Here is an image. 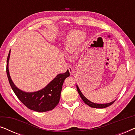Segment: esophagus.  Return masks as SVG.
Instances as JSON below:
<instances>
[{
  "instance_id": "34e87169",
  "label": "esophagus",
  "mask_w": 135,
  "mask_h": 135,
  "mask_svg": "<svg viewBox=\"0 0 135 135\" xmlns=\"http://www.w3.org/2000/svg\"><path fill=\"white\" fill-rule=\"evenodd\" d=\"M68 70H69V73H70V74H72L74 73V69L73 68V67H72V66H68Z\"/></svg>"
}]
</instances>
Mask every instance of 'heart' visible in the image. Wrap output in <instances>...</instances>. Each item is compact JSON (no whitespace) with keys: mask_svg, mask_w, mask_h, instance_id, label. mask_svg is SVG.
<instances>
[{"mask_svg":"<svg viewBox=\"0 0 135 135\" xmlns=\"http://www.w3.org/2000/svg\"><path fill=\"white\" fill-rule=\"evenodd\" d=\"M85 37V34L81 31H75L68 37L65 42L64 50L67 53H72Z\"/></svg>","mask_w":135,"mask_h":135,"instance_id":"1","label":"heart"}]
</instances>
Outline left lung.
Here are the masks:
<instances>
[{
	"mask_svg": "<svg viewBox=\"0 0 135 135\" xmlns=\"http://www.w3.org/2000/svg\"><path fill=\"white\" fill-rule=\"evenodd\" d=\"M76 87H77V91H78V93L79 94V95H80V97H81V98L82 99V100L84 101V103H85L86 104H87L88 106H89L90 107H91V108H99V109L105 108H107V107L110 106V105L113 104V103H114V101H115V100H114L113 101H112V102L109 103H104V104H98V103H93V102H91V101L88 100V99L86 98L85 97L84 95H83L82 93L80 91V90L79 89L78 85H77V84H76Z\"/></svg>",
	"mask_w": 135,
	"mask_h": 135,
	"instance_id": "left-lung-1",
	"label": "left lung"
}]
</instances>
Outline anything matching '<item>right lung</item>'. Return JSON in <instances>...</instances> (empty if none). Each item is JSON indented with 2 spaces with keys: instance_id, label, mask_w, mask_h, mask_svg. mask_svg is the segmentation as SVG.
Masks as SVG:
<instances>
[{
  "instance_id": "right-lung-1",
  "label": "right lung",
  "mask_w": 135,
  "mask_h": 135,
  "mask_svg": "<svg viewBox=\"0 0 135 135\" xmlns=\"http://www.w3.org/2000/svg\"><path fill=\"white\" fill-rule=\"evenodd\" d=\"M11 50L7 60V74L13 91L18 98L29 109L36 112H47L54 109L59 103L62 85L65 79L70 75L69 70L65 73L59 74L45 87L36 91L27 92L20 90L13 82L8 69Z\"/></svg>"
}]
</instances>
